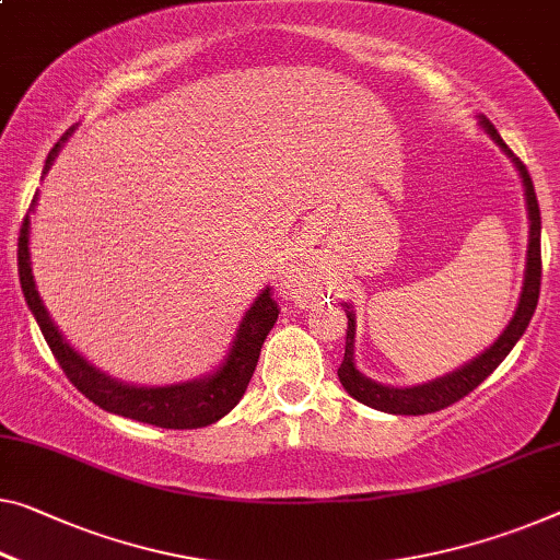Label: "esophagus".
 I'll return each mask as SVG.
<instances>
[{
	"label": "esophagus",
	"instance_id": "obj_1",
	"mask_svg": "<svg viewBox=\"0 0 560 560\" xmlns=\"http://www.w3.org/2000/svg\"><path fill=\"white\" fill-rule=\"evenodd\" d=\"M283 289L291 296H306V279L302 277V271L294 269V266L287 269V273H283Z\"/></svg>",
	"mask_w": 560,
	"mask_h": 560
}]
</instances>
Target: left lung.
I'll use <instances>...</instances> for the list:
<instances>
[{
    "label": "left lung",
    "mask_w": 560,
    "mask_h": 560,
    "mask_svg": "<svg viewBox=\"0 0 560 560\" xmlns=\"http://www.w3.org/2000/svg\"><path fill=\"white\" fill-rule=\"evenodd\" d=\"M480 128L488 132L490 140L503 150V153L511 158L515 168H518L525 188V206H528V221H530V236H528V256H525V279H523V291L518 299V306H515L513 319L508 322L503 334L490 345L486 352L472 357L470 362L457 366L455 372L442 374L438 380L422 382V385L412 387H389L382 385V382H374L357 370L354 364V334H357V322L352 306L345 304L347 312V347H345V362L339 366V382L349 395H352L357 402H362L372 410L389 412V415H428L438 412L442 407H450L457 399L480 385L482 380H488L490 374L495 372V366L511 354V349L518 345V339L525 334L530 324V316L538 306V294H540V208L536 190H533V180L528 175V168L513 155V150L503 143V138L498 136L486 115H478Z\"/></svg>",
    "instance_id": "obj_1"
}]
</instances>
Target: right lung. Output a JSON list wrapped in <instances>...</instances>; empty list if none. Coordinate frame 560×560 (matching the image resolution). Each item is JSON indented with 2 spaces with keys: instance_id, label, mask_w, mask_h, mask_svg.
<instances>
[{
  "instance_id": "right-lung-1",
  "label": "right lung",
  "mask_w": 560,
  "mask_h": 560,
  "mask_svg": "<svg viewBox=\"0 0 560 560\" xmlns=\"http://www.w3.org/2000/svg\"><path fill=\"white\" fill-rule=\"evenodd\" d=\"M72 130H67L52 150H49L45 175L49 165L55 163L57 153L65 145V140L70 138ZM37 196L32 198V206L27 215H24L22 229H20V252H16V264H20V283L27 299L30 312L35 314L42 334H45L49 349H52L55 360L60 362L67 380L78 387L88 399H93L97 407L113 412L130 417V420L155 424V428L165 430H196L206 428V424L219 422L223 415H229L233 407L238 405V399L244 397L248 382L254 377L258 354H261L264 339L269 337L273 324L279 319V306L271 299V289H261V294L254 299V304L246 308L244 319H241L236 337L231 341V349L211 374L198 380L178 382V385H165V387H140L128 385L97 370L95 364H90L78 349L70 347V341L62 337V331L57 329L52 316L42 304V296L35 283V273H32V256H30V215L35 211Z\"/></svg>"
}]
</instances>
